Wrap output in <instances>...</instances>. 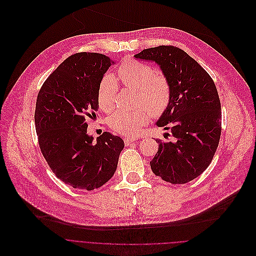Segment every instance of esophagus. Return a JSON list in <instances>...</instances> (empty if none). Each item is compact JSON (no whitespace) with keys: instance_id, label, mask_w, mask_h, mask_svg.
Wrapping results in <instances>:
<instances>
[{"instance_id":"esophagus-1","label":"esophagus","mask_w":256,"mask_h":256,"mask_svg":"<svg viewBox=\"0 0 256 256\" xmlns=\"http://www.w3.org/2000/svg\"><path fill=\"white\" fill-rule=\"evenodd\" d=\"M136 140H138V138H136V137H125V138H124L125 145H129L131 142H134V141H136Z\"/></svg>"}]
</instances>
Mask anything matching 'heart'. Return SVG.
Masks as SVG:
<instances>
[{
	"label": "heart",
	"mask_w": 256,
	"mask_h": 256,
	"mask_svg": "<svg viewBox=\"0 0 256 256\" xmlns=\"http://www.w3.org/2000/svg\"><path fill=\"white\" fill-rule=\"evenodd\" d=\"M117 76L123 86L138 90V103L146 107L141 106L135 110L118 109L109 116L108 123L112 129L122 134L135 135L149 121L150 113L153 116L164 113L170 100V86L164 74H153L152 66L134 58H125L120 64ZM117 92L118 84L115 78L106 74L98 90L100 108L104 111L112 110Z\"/></svg>",
	"instance_id": "1"
}]
</instances>
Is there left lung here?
Here are the masks:
<instances>
[{
    "label": "left lung",
    "mask_w": 256,
    "mask_h": 256,
    "mask_svg": "<svg viewBox=\"0 0 256 256\" xmlns=\"http://www.w3.org/2000/svg\"><path fill=\"white\" fill-rule=\"evenodd\" d=\"M135 58L156 62L170 86L168 107L156 125L170 130L166 136L172 140H156L158 150L151 170L168 182L186 184L207 170L219 145L222 112L215 82L192 58L172 45L147 48Z\"/></svg>",
    "instance_id": "obj_1"
}]
</instances>
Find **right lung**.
I'll return each mask as SVG.
<instances>
[{"mask_svg":"<svg viewBox=\"0 0 256 256\" xmlns=\"http://www.w3.org/2000/svg\"><path fill=\"white\" fill-rule=\"evenodd\" d=\"M100 54L70 56L43 82L36 100L35 128L42 154L56 176L78 190H92L115 174L122 138L104 132L92 141L88 120L98 111V90L110 68Z\"/></svg>","mask_w":256,"mask_h":256,"instance_id":"1","label":"right lung"}]
</instances>
